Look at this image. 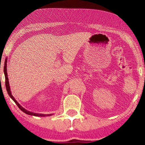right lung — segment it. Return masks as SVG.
Listing matches in <instances>:
<instances>
[{
    "mask_svg": "<svg viewBox=\"0 0 145 145\" xmlns=\"http://www.w3.org/2000/svg\"><path fill=\"white\" fill-rule=\"evenodd\" d=\"M4 75H5V81H6V90L8 91V93L9 95V96L11 98V99L13 100V101L15 102V104L17 105V106L19 107V109L22 111L24 112H25V114H29V115H32V116H52V114H38V113H36V112H33L31 111H29L27 110H26L25 108H24L22 105H20L18 104V102L16 101L14 99V97L11 94V91L10 89V86H9V79H8V72H7V58L5 60V63H4Z\"/></svg>",
    "mask_w": 145,
    "mask_h": 145,
    "instance_id": "obj_1",
    "label": "right lung"
}]
</instances>
